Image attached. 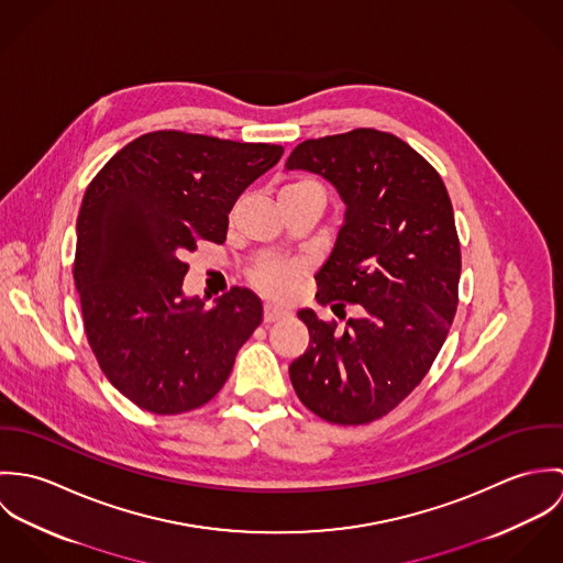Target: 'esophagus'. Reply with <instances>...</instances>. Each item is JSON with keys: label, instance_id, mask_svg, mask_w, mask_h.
I'll return each instance as SVG.
<instances>
[{"label": "esophagus", "instance_id": "obj_1", "mask_svg": "<svg viewBox=\"0 0 563 563\" xmlns=\"http://www.w3.org/2000/svg\"><path fill=\"white\" fill-rule=\"evenodd\" d=\"M286 317H288V310H284L279 306H273V303L264 306V322L282 321Z\"/></svg>", "mask_w": 563, "mask_h": 563}]
</instances>
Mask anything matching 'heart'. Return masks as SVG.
Segmentation results:
<instances>
[{
  "label": "heart",
  "mask_w": 563,
  "mask_h": 563,
  "mask_svg": "<svg viewBox=\"0 0 563 563\" xmlns=\"http://www.w3.org/2000/svg\"><path fill=\"white\" fill-rule=\"evenodd\" d=\"M295 190H321V188L310 179H299V181L286 184L279 192H295ZM301 275H303V266L297 262H271L255 271L253 282L260 290L273 297H284L295 288Z\"/></svg>",
  "instance_id": "b5f03b06"
}]
</instances>
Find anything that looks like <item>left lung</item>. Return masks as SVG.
<instances>
[{
    "label": "left lung",
    "instance_id": "obj_1",
    "mask_svg": "<svg viewBox=\"0 0 563 563\" xmlns=\"http://www.w3.org/2000/svg\"><path fill=\"white\" fill-rule=\"evenodd\" d=\"M286 168L321 175L346 206L314 275L317 301L364 310L344 329L301 310L310 344L290 364V382L322 420L364 424L422 382L446 340L462 273L453 206L429 162L371 128L303 141Z\"/></svg>",
    "mask_w": 563,
    "mask_h": 563
}]
</instances>
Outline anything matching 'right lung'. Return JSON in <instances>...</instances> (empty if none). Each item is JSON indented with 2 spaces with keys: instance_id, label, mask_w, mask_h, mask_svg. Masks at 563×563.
Instances as JSON below:
<instances>
[{
  "instance_id": "obj_1",
  "label": "right lung",
  "mask_w": 563,
  "mask_h": 563,
  "mask_svg": "<svg viewBox=\"0 0 563 563\" xmlns=\"http://www.w3.org/2000/svg\"><path fill=\"white\" fill-rule=\"evenodd\" d=\"M282 154L162 130L125 145L88 184L74 262L84 329L108 382L141 409L206 405L262 322V301L246 288L210 310L186 297L181 257L197 241H225L236 199Z\"/></svg>"
}]
</instances>
